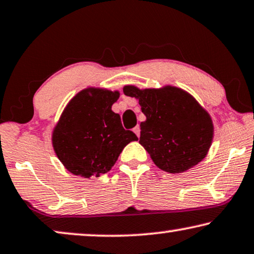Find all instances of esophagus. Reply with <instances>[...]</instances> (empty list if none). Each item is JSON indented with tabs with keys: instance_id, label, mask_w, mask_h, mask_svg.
<instances>
[{
	"instance_id": "esophagus-1",
	"label": "esophagus",
	"mask_w": 254,
	"mask_h": 254,
	"mask_svg": "<svg viewBox=\"0 0 254 254\" xmlns=\"http://www.w3.org/2000/svg\"><path fill=\"white\" fill-rule=\"evenodd\" d=\"M133 131H134V133H135L136 135H137V137H139V131H141V129H139V126H136V127H134Z\"/></svg>"
}]
</instances>
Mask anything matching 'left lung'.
<instances>
[{
  "label": "left lung",
  "instance_id": "8db88e82",
  "mask_svg": "<svg viewBox=\"0 0 254 254\" xmlns=\"http://www.w3.org/2000/svg\"><path fill=\"white\" fill-rule=\"evenodd\" d=\"M126 96L138 100L146 117L139 143L160 170L183 173L196 166L211 148L214 127L208 112L181 88L124 87Z\"/></svg>",
  "mask_w": 254,
  "mask_h": 254
}]
</instances>
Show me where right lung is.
I'll list each match as a JSON object with an SVG mask.
<instances>
[{
    "instance_id": "right-lung-1",
    "label": "right lung",
    "mask_w": 254,
    "mask_h": 254,
    "mask_svg": "<svg viewBox=\"0 0 254 254\" xmlns=\"http://www.w3.org/2000/svg\"><path fill=\"white\" fill-rule=\"evenodd\" d=\"M119 91L87 88L66 105L53 131V146L58 159L72 174L89 179L105 174L131 141L120 116L112 111Z\"/></svg>"
}]
</instances>
